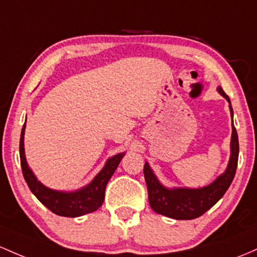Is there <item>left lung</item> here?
Returning <instances> with one entry per match:
<instances>
[{"mask_svg":"<svg viewBox=\"0 0 257 257\" xmlns=\"http://www.w3.org/2000/svg\"><path fill=\"white\" fill-rule=\"evenodd\" d=\"M219 94L229 102L230 115L233 119V108L228 95L217 87ZM239 156V142L234 124L232 125V139H230V159L227 170L210 185L199 189L174 188L168 189L163 187L156 178L148 162L144 166V177L148 185L149 204L155 212L167 216L174 219H194L204 215L213 205L224 195L232 180L235 176Z\"/></svg>","mask_w":257,"mask_h":257,"instance_id":"1","label":"left lung"}]
</instances>
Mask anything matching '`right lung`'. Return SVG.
I'll return each mask as SVG.
<instances>
[{
  "label": "right lung",
  "instance_id": "obj_1",
  "mask_svg": "<svg viewBox=\"0 0 257 257\" xmlns=\"http://www.w3.org/2000/svg\"><path fill=\"white\" fill-rule=\"evenodd\" d=\"M24 132L25 123L22 129L21 143H19L22 171L28 187L30 188L34 195L38 197L39 201L53 213L63 217H79L96 211L103 204L106 185L113 176L114 171L117 170L120 160L123 159L124 152L114 155L113 157L107 160L105 167L98 172L97 176L86 187L75 191L52 190L41 184L28 166L24 152Z\"/></svg>",
  "mask_w": 257,
  "mask_h": 257
}]
</instances>
